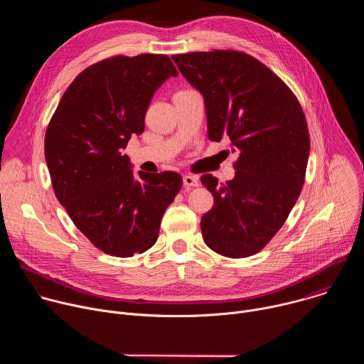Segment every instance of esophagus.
<instances>
[{"mask_svg": "<svg viewBox=\"0 0 364 364\" xmlns=\"http://www.w3.org/2000/svg\"><path fill=\"white\" fill-rule=\"evenodd\" d=\"M183 183L186 187H197L198 186V178L194 176H184L183 177Z\"/></svg>", "mask_w": 364, "mask_h": 364, "instance_id": "obj_1", "label": "esophagus"}]
</instances>
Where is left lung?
Instances as JSON below:
<instances>
[{
    "mask_svg": "<svg viewBox=\"0 0 364 364\" xmlns=\"http://www.w3.org/2000/svg\"><path fill=\"white\" fill-rule=\"evenodd\" d=\"M203 99L210 141L229 139L237 154L235 177L201 183L215 198L203 215L204 243L228 257L265 247L285 223L302 190L309 135L289 87L265 65L233 50L171 58Z\"/></svg>",
    "mask_w": 364,
    "mask_h": 364,
    "instance_id": "1",
    "label": "left lung"
}]
</instances>
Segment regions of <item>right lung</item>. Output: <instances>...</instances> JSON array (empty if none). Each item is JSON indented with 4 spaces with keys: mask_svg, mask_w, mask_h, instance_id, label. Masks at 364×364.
Masks as SVG:
<instances>
[{
    "mask_svg": "<svg viewBox=\"0 0 364 364\" xmlns=\"http://www.w3.org/2000/svg\"><path fill=\"white\" fill-rule=\"evenodd\" d=\"M178 73L164 55L117 56L83 70L62 96L44 138L56 197L76 228L100 250L129 257L159 237L161 219L180 191L173 171L135 176L128 155L149 102Z\"/></svg>",
    "mask_w": 364,
    "mask_h": 364,
    "instance_id": "1",
    "label": "right lung"
}]
</instances>
